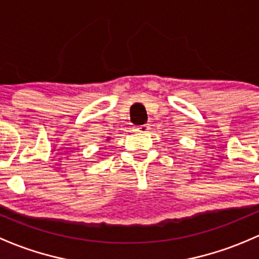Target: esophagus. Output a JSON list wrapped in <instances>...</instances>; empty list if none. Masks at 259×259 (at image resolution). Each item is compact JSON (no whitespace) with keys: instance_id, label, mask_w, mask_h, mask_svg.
Instances as JSON below:
<instances>
[{"instance_id":"1","label":"esophagus","mask_w":259,"mask_h":259,"mask_svg":"<svg viewBox=\"0 0 259 259\" xmlns=\"http://www.w3.org/2000/svg\"><path fill=\"white\" fill-rule=\"evenodd\" d=\"M137 132H142V133H146L149 131V124H141V126H138L137 128H136Z\"/></svg>"}]
</instances>
